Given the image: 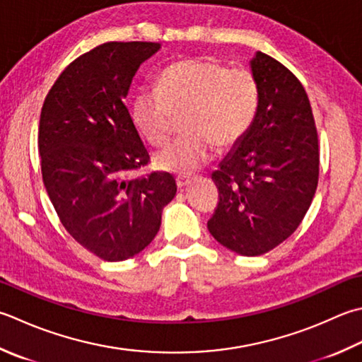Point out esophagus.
I'll return each mask as SVG.
<instances>
[{
	"instance_id": "esophagus-1",
	"label": "esophagus",
	"mask_w": 362,
	"mask_h": 362,
	"mask_svg": "<svg viewBox=\"0 0 362 362\" xmlns=\"http://www.w3.org/2000/svg\"><path fill=\"white\" fill-rule=\"evenodd\" d=\"M175 183H177V188L182 189V188H185V187L189 185L191 179H189V177H187V175H177L175 177Z\"/></svg>"
}]
</instances>
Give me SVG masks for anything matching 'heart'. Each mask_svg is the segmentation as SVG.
Returning <instances> with one entry per match:
<instances>
[{
	"label": "heart",
	"mask_w": 362,
	"mask_h": 362,
	"mask_svg": "<svg viewBox=\"0 0 362 362\" xmlns=\"http://www.w3.org/2000/svg\"><path fill=\"white\" fill-rule=\"evenodd\" d=\"M257 106L259 84L250 69L187 58L163 70L158 90L138 92L132 117L148 144L163 147L171 139L175 117L185 115L188 134L158 155L157 166L189 174L210 160L214 146H235L252 125Z\"/></svg>",
	"instance_id": "heart-1"
}]
</instances>
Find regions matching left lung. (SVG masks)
Returning a JSON list of instances; mask_svg holds the SVG:
<instances>
[{"label":"left lung","mask_w":362,"mask_h":362,"mask_svg":"<svg viewBox=\"0 0 362 362\" xmlns=\"http://www.w3.org/2000/svg\"><path fill=\"white\" fill-rule=\"evenodd\" d=\"M252 125L211 174L219 199L207 228L218 243L260 256L301 224L318 183L317 127L306 90L290 70L257 52Z\"/></svg>","instance_id":"8db88e82"}]
</instances>
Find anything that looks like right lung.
<instances>
[{"label":"right lung","mask_w":362,"mask_h":362,"mask_svg":"<svg viewBox=\"0 0 362 362\" xmlns=\"http://www.w3.org/2000/svg\"><path fill=\"white\" fill-rule=\"evenodd\" d=\"M157 42H105L64 69L39 122L42 179L66 230L97 257L136 256L157 235L175 196L169 173L127 180L151 157L124 98Z\"/></svg>","instance_id":"1"}]
</instances>
